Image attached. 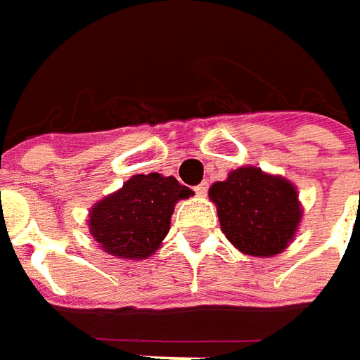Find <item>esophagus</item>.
<instances>
[{
    "instance_id": "esophagus-1",
    "label": "esophagus",
    "mask_w": 360,
    "mask_h": 360,
    "mask_svg": "<svg viewBox=\"0 0 360 360\" xmlns=\"http://www.w3.org/2000/svg\"><path fill=\"white\" fill-rule=\"evenodd\" d=\"M194 192H196L198 196H206V192H208V180H204L202 184H198V186L194 188Z\"/></svg>"
}]
</instances>
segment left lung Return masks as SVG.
Wrapping results in <instances>:
<instances>
[{"label": "left lung", "instance_id": "left-lung-1", "mask_svg": "<svg viewBox=\"0 0 360 360\" xmlns=\"http://www.w3.org/2000/svg\"><path fill=\"white\" fill-rule=\"evenodd\" d=\"M216 204L220 229L242 255H281L297 236L302 204L297 186L278 174L240 166L208 190Z\"/></svg>", "mask_w": 360, "mask_h": 360}]
</instances>
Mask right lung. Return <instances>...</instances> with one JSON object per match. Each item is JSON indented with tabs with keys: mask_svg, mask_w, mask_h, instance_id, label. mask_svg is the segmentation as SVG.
Wrapping results in <instances>:
<instances>
[{
	"mask_svg": "<svg viewBox=\"0 0 360 360\" xmlns=\"http://www.w3.org/2000/svg\"><path fill=\"white\" fill-rule=\"evenodd\" d=\"M194 196L174 176L136 174L90 208L88 229L98 246L124 260H144L170 230L176 202Z\"/></svg>",
	"mask_w": 360,
	"mask_h": 360,
	"instance_id": "right-lung-1",
	"label": "right lung"
}]
</instances>
